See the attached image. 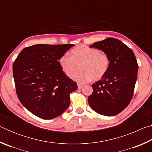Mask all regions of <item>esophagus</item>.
<instances>
[{
	"label": "esophagus",
	"instance_id": "1",
	"mask_svg": "<svg viewBox=\"0 0 152 152\" xmlns=\"http://www.w3.org/2000/svg\"><path fill=\"white\" fill-rule=\"evenodd\" d=\"M82 86H82V84H78V89H81L82 88Z\"/></svg>",
	"mask_w": 152,
	"mask_h": 152
}]
</instances>
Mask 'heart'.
Here are the masks:
<instances>
[{
  "instance_id": "heart-1",
  "label": "heart",
  "mask_w": 152,
  "mask_h": 152,
  "mask_svg": "<svg viewBox=\"0 0 152 152\" xmlns=\"http://www.w3.org/2000/svg\"><path fill=\"white\" fill-rule=\"evenodd\" d=\"M59 65L65 75L72 77L80 66L79 73L73 79L80 84L101 79L109 70L110 60L106 53L86 45H79L72 50L70 56L64 53L58 60Z\"/></svg>"
}]
</instances>
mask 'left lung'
Masks as SVG:
<instances>
[{
  "mask_svg": "<svg viewBox=\"0 0 152 152\" xmlns=\"http://www.w3.org/2000/svg\"><path fill=\"white\" fill-rule=\"evenodd\" d=\"M109 56L110 64L101 80L92 84L93 92L88 98L95 112L114 116L127 107L134 92L138 64L132 49L115 38H106L90 46Z\"/></svg>",
  "mask_w": 152,
  "mask_h": 152,
  "instance_id": "8db88e82",
  "label": "left lung"
}]
</instances>
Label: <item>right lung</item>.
Listing matches in <instances>:
<instances>
[{"label": "right lung", "instance_id": "right-lung-1", "mask_svg": "<svg viewBox=\"0 0 152 152\" xmlns=\"http://www.w3.org/2000/svg\"><path fill=\"white\" fill-rule=\"evenodd\" d=\"M73 45L29 46L20 51L12 64L17 96L35 116L53 119L70 105V94L78 86L63 72L58 60Z\"/></svg>", "mask_w": 152, "mask_h": 152}]
</instances>
